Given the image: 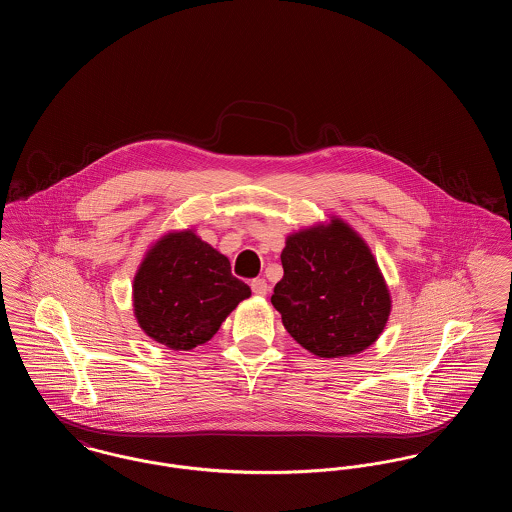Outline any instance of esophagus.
Here are the masks:
<instances>
[{
	"mask_svg": "<svg viewBox=\"0 0 512 512\" xmlns=\"http://www.w3.org/2000/svg\"><path fill=\"white\" fill-rule=\"evenodd\" d=\"M251 290H253V293H255V295H267V280H265V278H255V280L251 282Z\"/></svg>",
	"mask_w": 512,
	"mask_h": 512,
	"instance_id": "esophagus-1",
	"label": "esophagus"
}]
</instances>
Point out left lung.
Instances as JSON below:
<instances>
[{
  "label": "left lung",
  "mask_w": 512,
  "mask_h": 512,
  "mask_svg": "<svg viewBox=\"0 0 512 512\" xmlns=\"http://www.w3.org/2000/svg\"><path fill=\"white\" fill-rule=\"evenodd\" d=\"M270 297L284 328L317 357L365 351L382 334L390 292L368 245L343 220L288 236Z\"/></svg>",
  "instance_id": "obj_1"
}]
</instances>
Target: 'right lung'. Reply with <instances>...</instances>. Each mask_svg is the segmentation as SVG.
<instances>
[{
  "mask_svg": "<svg viewBox=\"0 0 512 512\" xmlns=\"http://www.w3.org/2000/svg\"><path fill=\"white\" fill-rule=\"evenodd\" d=\"M251 295L230 261L192 230L163 236L134 276V313L140 328L174 351L211 340L220 324Z\"/></svg>",
  "mask_w": 512,
  "mask_h": 512,
  "instance_id": "right-lung-1",
  "label": "right lung"
}]
</instances>
